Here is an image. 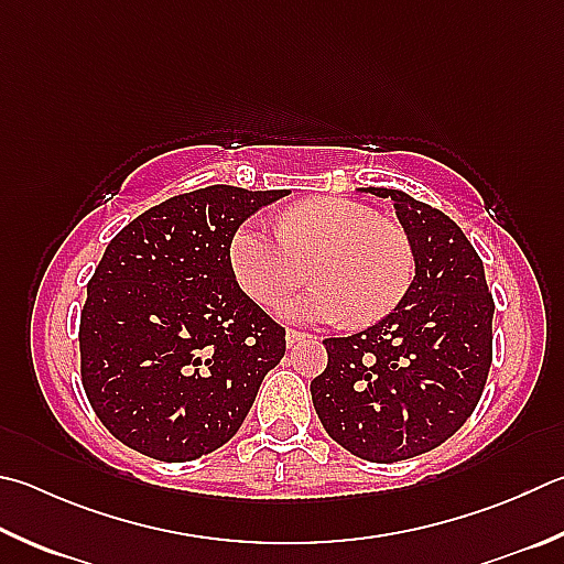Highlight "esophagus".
<instances>
[{
	"instance_id": "34e87169",
	"label": "esophagus",
	"mask_w": 564,
	"mask_h": 564,
	"mask_svg": "<svg viewBox=\"0 0 564 564\" xmlns=\"http://www.w3.org/2000/svg\"><path fill=\"white\" fill-rule=\"evenodd\" d=\"M301 340H305V333H301V330H285V345H289V347L299 345Z\"/></svg>"
}]
</instances>
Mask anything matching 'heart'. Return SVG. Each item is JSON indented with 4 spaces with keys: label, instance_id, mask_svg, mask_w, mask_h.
I'll return each instance as SVG.
<instances>
[{
    "label": "heart",
    "instance_id": "heart-1",
    "mask_svg": "<svg viewBox=\"0 0 564 564\" xmlns=\"http://www.w3.org/2000/svg\"><path fill=\"white\" fill-rule=\"evenodd\" d=\"M305 265L315 285L283 305L285 321L375 323L404 299L416 259L399 224L343 197L295 204L275 231L253 219L234 231L229 269L256 303L279 305L305 281Z\"/></svg>",
    "mask_w": 564,
    "mask_h": 564
}]
</instances>
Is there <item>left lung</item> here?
<instances>
[{"instance_id":"left-lung-1","label":"left lung","mask_w":564,"mask_h":564,"mask_svg":"<svg viewBox=\"0 0 564 564\" xmlns=\"http://www.w3.org/2000/svg\"><path fill=\"white\" fill-rule=\"evenodd\" d=\"M392 199L412 241L414 281L397 308L362 333L327 337V367L311 382L325 432L375 464L426 454L474 414L494 360V295L466 234L402 189Z\"/></svg>"}]
</instances>
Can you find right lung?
I'll use <instances>...</instances> for the list:
<instances>
[{"instance_id": "obj_1", "label": "right lung", "mask_w": 564, "mask_h": 564, "mask_svg": "<svg viewBox=\"0 0 564 564\" xmlns=\"http://www.w3.org/2000/svg\"><path fill=\"white\" fill-rule=\"evenodd\" d=\"M289 189L177 194L116 234L80 311V380L108 432L182 464L239 432L285 330L239 289L234 231Z\"/></svg>"}]
</instances>
